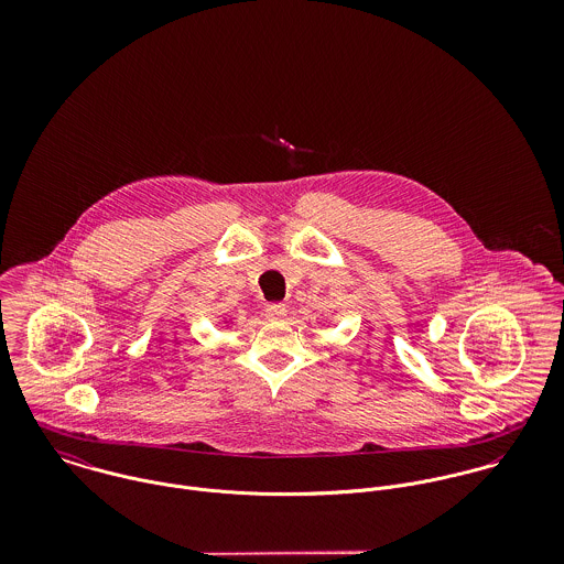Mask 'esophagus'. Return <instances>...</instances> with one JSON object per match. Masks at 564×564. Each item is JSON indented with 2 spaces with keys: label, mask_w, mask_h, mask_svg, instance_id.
I'll return each mask as SVG.
<instances>
[{
  "label": "esophagus",
  "mask_w": 564,
  "mask_h": 564,
  "mask_svg": "<svg viewBox=\"0 0 564 564\" xmlns=\"http://www.w3.org/2000/svg\"><path fill=\"white\" fill-rule=\"evenodd\" d=\"M264 315H267V319H271V322H282V319L286 317V306H284V304H267Z\"/></svg>",
  "instance_id": "1"
}]
</instances>
